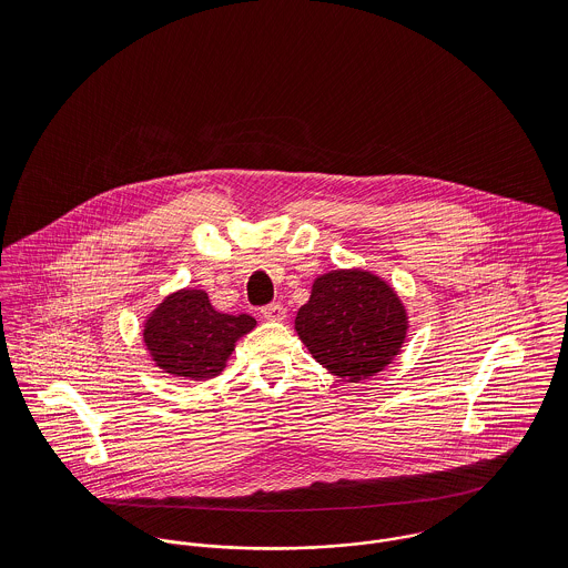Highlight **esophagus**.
I'll use <instances>...</instances> for the list:
<instances>
[{"label":"esophagus","mask_w":568,"mask_h":568,"mask_svg":"<svg viewBox=\"0 0 568 568\" xmlns=\"http://www.w3.org/2000/svg\"><path fill=\"white\" fill-rule=\"evenodd\" d=\"M260 315L266 320V322H282L286 317V308L280 304V302H273V304H266L260 308Z\"/></svg>","instance_id":"obj_1"}]
</instances>
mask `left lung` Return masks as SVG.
Wrapping results in <instances>:
<instances>
[{
	"instance_id": "left-lung-1",
	"label": "left lung",
	"mask_w": 568,
	"mask_h": 568,
	"mask_svg": "<svg viewBox=\"0 0 568 568\" xmlns=\"http://www.w3.org/2000/svg\"><path fill=\"white\" fill-rule=\"evenodd\" d=\"M295 329L325 369L358 383L400 352L405 306L392 286L367 271H332L315 280Z\"/></svg>"
}]
</instances>
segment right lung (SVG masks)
<instances>
[{
	"mask_svg": "<svg viewBox=\"0 0 568 568\" xmlns=\"http://www.w3.org/2000/svg\"><path fill=\"white\" fill-rule=\"evenodd\" d=\"M253 325L251 315L214 311L203 291H181L165 297L149 317L144 341L168 374L201 381L223 372L234 343Z\"/></svg>",
	"mask_w": 568,
	"mask_h": 568,
	"instance_id": "add662e5",
	"label": "right lung"
}]
</instances>
